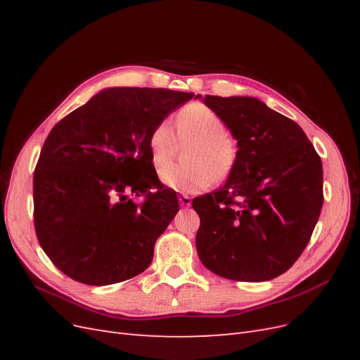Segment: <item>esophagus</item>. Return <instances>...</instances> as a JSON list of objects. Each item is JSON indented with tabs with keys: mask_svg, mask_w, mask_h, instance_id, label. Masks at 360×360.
<instances>
[{
	"mask_svg": "<svg viewBox=\"0 0 360 360\" xmlns=\"http://www.w3.org/2000/svg\"><path fill=\"white\" fill-rule=\"evenodd\" d=\"M179 202L183 207H189L192 200H191V197H188V195H179Z\"/></svg>",
	"mask_w": 360,
	"mask_h": 360,
	"instance_id": "34e87169",
	"label": "esophagus"
}]
</instances>
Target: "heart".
Listing matches in <instances>:
<instances>
[{
    "instance_id": "1",
    "label": "heart",
    "mask_w": 360,
    "mask_h": 360,
    "mask_svg": "<svg viewBox=\"0 0 360 360\" xmlns=\"http://www.w3.org/2000/svg\"><path fill=\"white\" fill-rule=\"evenodd\" d=\"M176 129L177 135L171 122L162 120L148 136L151 160L158 168L176 156L179 141L181 144L193 141L186 151L188 163H172L160 169L159 177L165 186L193 193L209 188L213 180L221 181L230 176L238 158L237 143L226 134L225 122L213 110L200 102L183 106L176 117Z\"/></svg>"
}]
</instances>
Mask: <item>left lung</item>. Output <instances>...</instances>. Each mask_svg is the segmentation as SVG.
I'll return each instance as SVG.
<instances>
[{"mask_svg": "<svg viewBox=\"0 0 360 360\" xmlns=\"http://www.w3.org/2000/svg\"><path fill=\"white\" fill-rule=\"evenodd\" d=\"M204 103L231 130L238 158L221 189L192 201L198 257L226 279H274L296 263L320 217L321 159L297 123L254 97L205 94Z\"/></svg>", "mask_w": 360, "mask_h": 360, "instance_id": "left-lung-1", "label": "left lung"}]
</instances>
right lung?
Returning <instances> with one entry per match:
<instances>
[{
    "label": "right lung",
    "instance_id": "add662e5",
    "mask_svg": "<svg viewBox=\"0 0 360 360\" xmlns=\"http://www.w3.org/2000/svg\"><path fill=\"white\" fill-rule=\"evenodd\" d=\"M192 97L167 89H108L52 127L32 179L34 228L64 275L99 287L150 266L179 200L158 177L148 136Z\"/></svg>",
    "mask_w": 360,
    "mask_h": 360
}]
</instances>
